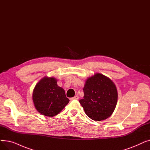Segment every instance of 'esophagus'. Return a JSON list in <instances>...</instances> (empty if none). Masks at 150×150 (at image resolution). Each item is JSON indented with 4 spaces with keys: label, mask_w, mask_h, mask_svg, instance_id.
Here are the masks:
<instances>
[{
    "label": "esophagus",
    "mask_w": 150,
    "mask_h": 150,
    "mask_svg": "<svg viewBox=\"0 0 150 150\" xmlns=\"http://www.w3.org/2000/svg\"><path fill=\"white\" fill-rule=\"evenodd\" d=\"M79 96H75L74 97H72V98H70V100H79Z\"/></svg>",
    "instance_id": "1"
}]
</instances>
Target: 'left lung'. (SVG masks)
I'll return each instance as SVG.
<instances>
[{"label":"left lung","mask_w":150,"mask_h":150,"mask_svg":"<svg viewBox=\"0 0 150 150\" xmlns=\"http://www.w3.org/2000/svg\"><path fill=\"white\" fill-rule=\"evenodd\" d=\"M83 91V99L79 102L91 119L102 121L112 115L118 100V91L111 79L96 74L85 81Z\"/></svg>","instance_id":"1"}]
</instances>
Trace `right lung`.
I'll return each mask as SVG.
<instances>
[{
    "mask_svg": "<svg viewBox=\"0 0 150 150\" xmlns=\"http://www.w3.org/2000/svg\"><path fill=\"white\" fill-rule=\"evenodd\" d=\"M54 77L44 76L37 84L32 93L34 106L40 114L53 117L64 108L69 99L64 89L57 84Z\"/></svg>",
    "mask_w": 150,
    "mask_h": 150,
    "instance_id": "1",
    "label": "right lung"
}]
</instances>
